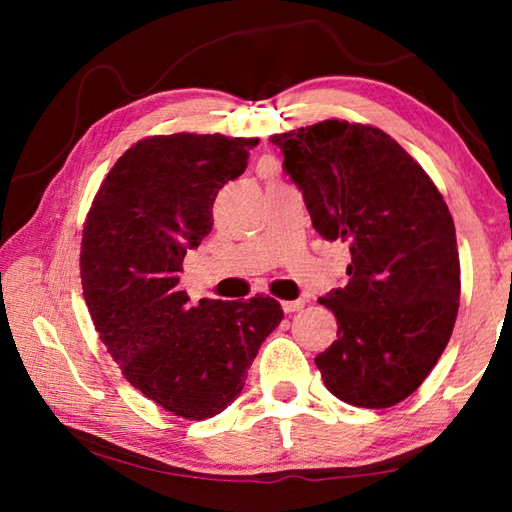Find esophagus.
I'll return each instance as SVG.
<instances>
[{
  "mask_svg": "<svg viewBox=\"0 0 512 512\" xmlns=\"http://www.w3.org/2000/svg\"><path fill=\"white\" fill-rule=\"evenodd\" d=\"M305 307V300H284L282 302V309L287 311V314H293V311H300Z\"/></svg>",
  "mask_w": 512,
  "mask_h": 512,
  "instance_id": "esophagus-1",
  "label": "esophagus"
}]
</instances>
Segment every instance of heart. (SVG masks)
Masks as SVG:
<instances>
[{
	"label": "heart",
	"mask_w": 512,
	"mask_h": 512,
	"mask_svg": "<svg viewBox=\"0 0 512 512\" xmlns=\"http://www.w3.org/2000/svg\"><path fill=\"white\" fill-rule=\"evenodd\" d=\"M266 173H273V171H271V169H266Z\"/></svg>",
	"instance_id": "1"
}]
</instances>
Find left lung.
Here are the masks:
<instances>
[{
	"mask_svg": "<svg viewBox=\"0 0 512 512\" xmlns=\"http://www.w3.org/2000/svg\"><path fill=\"white\" fill-rule=\"evenodd\" d=\"M271 142L318 235L350 244L348 282L318 298L334 311L339 339L316 366L339 400L388 409L427 379L452 336L461 298L452 214L379 128L327 119Z\"/></svg>",
	"mask_w": 512,
	"mask_h": 512,
	"instance_id": "left-lung-1",
	"label": "left lung"
}]
</instances>
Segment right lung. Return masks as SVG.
Here are the masks:
<instances>
[{
    "instance_id": "right-lung-1",
    "label": "right lung",
    "mask_w": 512,
    "mask_h": 512,
    "mask_svg": "<svg viewBox=\"0 0 512 512\" xmlns=\"http://www.w3.org/2000/svg\"><path fill=\"white\" fill-rule=\"evenodd\" d=\"M257 137L155 135L131 146L85 219L83 298L124 377L162 409L205 420L237 400L284 311L268 296L198 300L180 291L187 250L212 230V205L246 171Z\"/></svg>"
}]
</instances>
